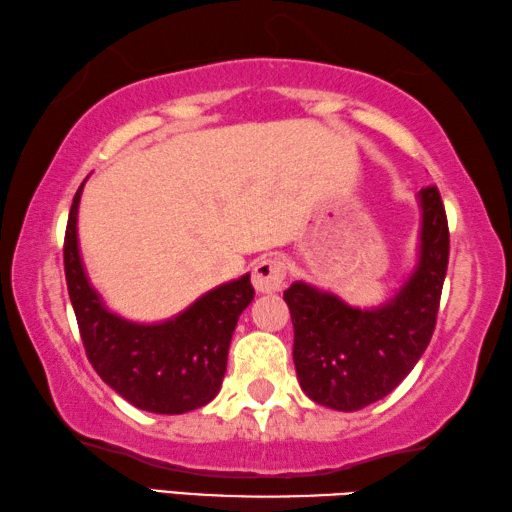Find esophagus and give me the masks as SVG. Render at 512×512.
Masks as SVG:
<instances>
[{
	"instance_id": "34e87169",
	"label": "esophagus",
	"mask_w": 512,
	"mask_h": 512,
	"mask_svg": "<svg viewBox=\"0 0 512 512\" xmlns=\"http://www.w3.org/2000/svg\"><path fill=\"white\" fill-rule=\"evenodd\" d=\"M284 280H287V264H284V259L273 255L257 259L253 266V284L259 293L282 289Z\"/></svg>"
}]
</instances>
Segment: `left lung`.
<instances>
[{
  "mask_svg": "<svg viewBox=\"0 0 512 512\" xmlns=\"http://www.w3.org/2000/svg\"><path fill=\"white\" fill-rule=\"evenodd\" d=\"M418 201V266L384 305L350 307L307 282L284 291L300 388L316 404L359 411L400 386L427 350L449 262V228L438 187L420 189Z\"/></svg>",
  "mask_w": 512,
  "mask_h": 512,
  "instance_id": "left-lung-1",
  "label": "left lung"
}]
</instances>
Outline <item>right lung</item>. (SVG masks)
<instances>
[{
    "label": "right lung",
    "instance_id": "1",
    "mask_svg": "<svg viewBox=\"0 0 512 512\" xmlns=\"http://www.w3.org/2000/svg\"><path fill=\"white\" fill-rule=\"evenodd\" d=\"M83 185L69 210L63 257L69 300L92 368L142 411L178 415L201 409L221 391L232 332L255 298L250 275L207 291L164 323L142 325L112 314L92 289L79 253L76 214Z\"/></svg>",
    "mask_w": 512,
    "mask_h": 512
}]
</instances>
